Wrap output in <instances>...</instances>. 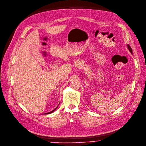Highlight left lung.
Segmentation results:
<instances>
[{
	"mask_svg": "<svg viewBox=\"0 0 146 146\" xmlns=\"http://www.w3.org/2000/svg\"><path fill=\"white\" fill-rule=\"evenodd\" d=\"M127 47H128V49H129V50L130 51V52L131 53V54H132V49H131V46L128 45H127Z\"/></svg>",
	"mask_w": 146,
	"mask_h": 146,
	"instance_id": "obj_1",
	"label": "left lung"
}]
</instances>
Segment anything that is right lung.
<instances>
[{
  "label": "right lung",
  "instance_id": "add662e5",
  "mask_svg": "<svg viewBox=\"0 0 146 146\" xmlns=\"http://www.w3.org/2000/svg\"><path fill=\"white\" fill-rule=\"evenodd\" d=\"M58 106H57V107H56V108H55V109L54 110H53L52 111H50V112H48V113H45V114H46V115H47V114H50V113H52L53 111H55V110H56V109H57V107H58ZM45 114H44V115H45Z\"/></svg>",
  "mask_w": 146,
  "mask_h": 146
}]
</instances>
